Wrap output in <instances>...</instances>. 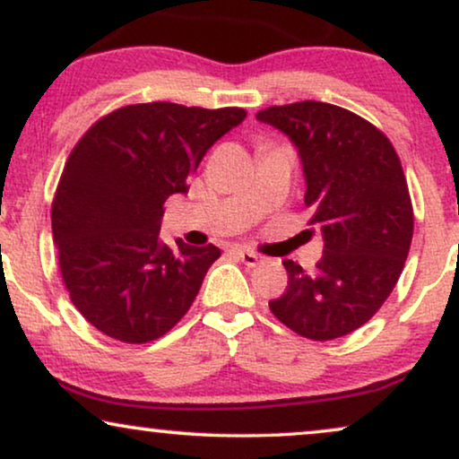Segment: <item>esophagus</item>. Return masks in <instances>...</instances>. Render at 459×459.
<instances>
[{"label": "esophagus", "instance_id": "obj_1", "mask_svg": "<svg viewBox=\"0 0 459 459\" xmlns=\"http://www.w3.org/2000/svg\"><path fill=\"white\" fill-rule=\"evenodd\" d=\"M238 256H240V261L244 263V265H248V267H256V265H261V263H265V256L259 255V253H255V250L240 248V250H238Z\"/></svg>", "mask_w": 459, "mask_h": 459}]
</instances>
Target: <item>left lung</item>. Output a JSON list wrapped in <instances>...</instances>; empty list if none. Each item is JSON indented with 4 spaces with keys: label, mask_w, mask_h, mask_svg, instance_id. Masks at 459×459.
Segmentation results:
<instances>
[{
    "label": "left lung",
    "mask_w": 459,
    "mask_h": 459,
    "mask_svg": "<svg viewBox=\"0 0 459 459\" xmlns=\"http://www.w3.org/2000/svg\"><path fill=\"white\" fill-rule=\"evenodd\" d=\"M256 118L297 146L309 223L324 234L317 272L286 259L288 288L269 309L311 341L347 336L374 317L403 272L413 236L403 167L380 129L341 106L305 100Z\"/></svg>",
    "instance_id": "1"
}]
</instances>
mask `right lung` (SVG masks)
Returning <instances> with one entry per match:
<instances>
[{
  "mask_svg": "<svg viewBox=\"0 0 459 459\" xmlns=\"http://www.w3.org/2000/svg\"><path fill=\"white\" fill-rule=\"evenodd\" d=\"M244 108L173 102L123 106L85 131L68 156L52 203V234L73 305L115 341L143 344L190 309L217 247L160 240L162 204Z\"/></svg>",
  "mask_w": 459,
  "mask_h": 459,
  "instance_id": "obj_1",
  "label": "right lung"
}]
</instances>
